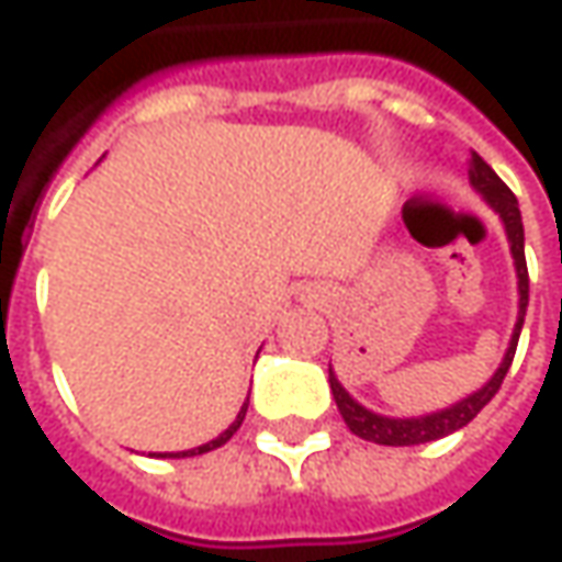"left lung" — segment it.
I'll list each match as a JSON object with an SVG mask.
<instances>
[{
	"label": "left lung",
	"mask_w": 562,
	"mask_h": 562,
	"mask_svg": "<svg viewBox=\"0 0 562 562\" xmlns=\"http://www.w3.org/2000/svg\"><path fill=\"white\" fill-rule=\"evenodd\" d=\"M471 184L473 190L490 202V209L495 215L502 217L507 233V243H510V255H514V267H517V292H520V311H517V323H514V335H510V345L505 350V360L495 369V375L480 387V391L468 393L464 400L452 403L449 409L430 412V415H418V418H387V415H378V412L360 406L350 393L341 387V381L335 378L329 366V387L335 403H338V412L345 418V425L362 437V440L378 442V446H418V442L440 440V437H449L456 434L464 425H471L473 418L480 415V409L490 403L492 396L498 393L502 381H505L507 369L514 362V353H517V341H520L522 329V316H526V304H529V270H526V251H522V217L520 205H517V196L510 193V187L492 171V166L471 153Z\"/></svg>",
	"instance_id": "obj_1"
}]
</instances>
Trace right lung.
Returning a JSON list of instances; mask_svg holds the SVG:
<instances>
[{
	"instance_id": "right-lung-1",
	"label": "right lung",
	"mask_w": 562,
	"mask_h": 562,
	"mask_svg": "<svg viewBox=\"0 0 562 562\" xmlns=\"http://www.w3.org/2000/svg\"><path fill=\"white\" fill-rule=\"evenodd\" d=\"M246 409H249V400L243 403V409L236 412V418H233V425L224 430V434H217L215 440H209V442H202V446H196V449H187V452H162V458L169 456V458H193V456H202V452H212V449H217V446H224V442L231 440L233 434L239 430V425H243V418H246Z\"/></svg>"
}]
</instances>
